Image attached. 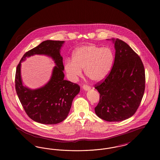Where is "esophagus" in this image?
Instances as JSON below:
<instances>
[{
	"mask_svg": "<svg viewBox=\"0 0 160 160\" xmlns=\"http://www.w3.org/2000/svg\"><path fill=\"white\" fill-rule=\"evenodd\" d=\"M83 88L84 90L88 91V90L91 89V87L87 85V84H84L83 86Z\"/></svg>",
	"mask_w": 160,
	"mask_h": 160,
	"instance_id": "obj_1",
	"label": "esophagus"
}]
</instances>
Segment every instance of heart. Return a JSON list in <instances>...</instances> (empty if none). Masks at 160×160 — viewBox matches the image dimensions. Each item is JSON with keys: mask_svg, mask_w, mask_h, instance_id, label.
I'll use <instances>...</instances> for the list:
<instances>
[{"mask_svg": "<svg viewBox=\"0 0 160 160\" xmlns=\"http://www.w3.org/2000/svg\"><path fill=\"white\" fill-rule=\"evenodd\" d=\"M114 54L108 47L89 44L77 48L72 60L68 59L65 70L72 81H76L82 74V69L89 79L99 82L106 77L114 62Z\"/></svg>", "mask_w": 160, "mask_h": 160, "instance_id": "obj_1", "label": "heart"}]
</instances>
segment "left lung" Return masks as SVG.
Returning a JSON list of instances; mask_svg holds the SVG:
<instances>
[{
  "label": "left lung",
  "instance_id": "8db88e82",
  "mask_svg": "<svg viewBox=\"0 0 160 160\" xmlns=\"http://www.w3.org/2000/svg\"><path fill=\"white\" fill-rule=\"evenodd\" d=\"M114 47L112 68L95 85L100 94L95 113L108 122L124 121L135 114L145 89V68L140 56L118 38Z\"/></svg>",
  "mask_w": 160,
  "mask_h": 160
}]
</instances>
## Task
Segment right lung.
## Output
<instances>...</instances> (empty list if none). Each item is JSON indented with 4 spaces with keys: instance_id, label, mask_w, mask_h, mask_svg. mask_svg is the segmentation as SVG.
Returning a JSON list of instances; mask_svg holds the SVG:
<instances>
[{
    "instance_id": "obj_1",
    "label": "right lung",
    "mask_w": 160,
    "mask_h": 160,
    "mask_svg": "<svg viewBox=\"0 0 160 160\" xmlns=\"http://www.w3.org/2000/svg\"><path fill=\"white\" fill-rule=\"evenodd\" d=\"M63 41L47 40L23 55L16 69L15 91L27 115L35 122L54 125L68 116L74 98L80 92L77 83L63 80V58L60 54ZM34 54H46L52 58L56 63L52 76L42 88L31 90L22 84L20 76L22 61Z\"/></svg>"
}]
</instances>
